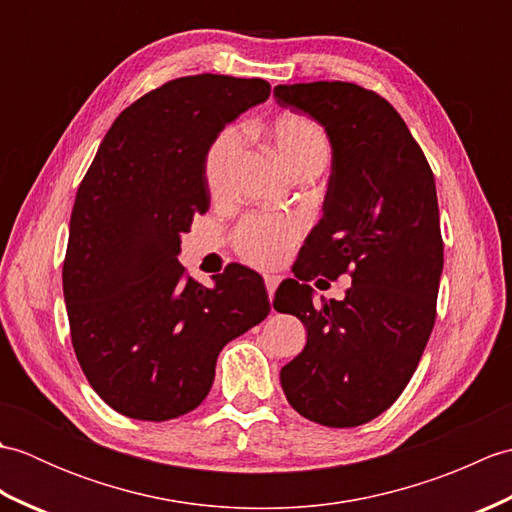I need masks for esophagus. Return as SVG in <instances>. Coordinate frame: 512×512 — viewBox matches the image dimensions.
Here are the masks:
<instances>
[{"instance_id": "esophagus-1", "label": "esophagus", "mask_w": 512, "mask_h": 512, "mask_svg": "<svg viewBox=\"0 0 512 512\" xmlns=\"http://www.w3.org/2000/svg\"><path fill=\"white\" fill-rule=\"evenodd\" d=\"M264 281H266L268 299H270V303H273V299H275V290H277V286H279V279H277V277H273V275H266V277H264Z\"/></svg>"}]
</instances>
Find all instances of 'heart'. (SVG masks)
I'll return each mask as SVG.
<instances>
[{
    "label": "heart",
    "instance_id": "heart-1",
    "mask_svg": "<svg viewBox=\"0 0 512 512\" xmlns=\"http://www.w3.org/2000/svg\"><path fill=\"white\" fill-rule=\"evenodd\" d=\"M250 134L262 136L273 147L292 176L317 173L330 156V138L323 125L299 112H277L264 121L248 123ZM239 151V132L224 127L206 145L202 156V178L213 200H226L233 191V165ZM301 224L288 217L253 215L235 228L233 246L244 262L273 268L281 264L288 250L297 244Z\"/></svg>",
    "mask_w": 512,
    "mask_h": 512
}]
</instances>
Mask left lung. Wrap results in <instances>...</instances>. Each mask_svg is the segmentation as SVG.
Returning a JSON list of instances; mask_svg holds the SVG:
<instances>
[{
	"label": "left lung",
	"instance_id": "1",
	"mask_svg": "<svg viewBox=\"0 0 512 512\" xmlns=\"http://www.w3.org/2000/svg\"><path fill=\"white\" fill-rule=\"evenodd\" d=\"M281 107L328 132L332 173L323 217L301 246L275 310L306 325L281 367L292 409L323 427L378 418L407 387L436 323L444 264L436 180L416 138L383 96L345 81L277 85ZM353 277L346 299L311 301L307 281Z\"/></svg>",
	"mask_w": 512,
	"mask_h": 512
}]
</instances>
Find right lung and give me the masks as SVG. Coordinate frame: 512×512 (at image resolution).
I'll use <instances>...</instances> for the list:
<instances>
[{"instance_id":"add662e5","label":"right lung","mask_w":512,"mask_h":512,"mask_svg":"<svg viewBox=\"0 0 512 512\" xmlns=\"http://www.w3.org/2000/svg\"><path fill=\"white\" fill-rule=\"evenodd\" d=\"M264 79L193 74L116 118L76 191L63 259L72 347L114 411L165 422L211 391L222 347L270 312L264 281L228 264L204 288L178 262L180 235L209 211L211 138L268 99Z\"/></svg>"}]
</instances>
